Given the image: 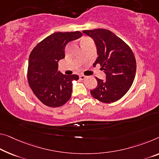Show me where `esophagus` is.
<instances>
[{
	"instance_id": "esophagus-1",
	"label": "esophagus",
	"mask_w": 159,
	"mask_h": 159,
	"mask_svg": "<svg viewBox=\"0 0 159 159\" xmlns=\"http://www.w3.org/2000/svg\"><path fill=\"white\" fill-rule=\"evenodd\" d=\"M85 78H86V76H84V75H80V79L81 80H84Z\"/></svg>"
}]
</instances>
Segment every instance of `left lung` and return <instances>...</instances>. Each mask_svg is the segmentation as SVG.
I'll list each match as a JSON object with an SVG mask.
<instances>
[{
  "label": "left lung",
  "mask_w": 159,
  "mask_h": 159,
  "mask_svg": "<svg viewBox=\"0 0 159 159\" xmlns=\"http://www.w3.org/2000/svg\"><path fill=\"white\" fill-rule=\"evenodd\" d=\"M96 44L99 64L106 74V80L96 77L97 86L90 90L92 96L104 103L120 99L130 89L136 75V63L130 47L110 30L106 29L83 30Z\"/></svg>",
  "instance_id": "1"
}]
</instances>
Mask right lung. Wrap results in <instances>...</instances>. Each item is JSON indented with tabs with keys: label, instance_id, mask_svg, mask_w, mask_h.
Instances as JSON below:
<instances>
[{
	"label": "right lung",
	"instance_id": "add662e5",
	"mask_svg": "<svg viewBox=\"0 0 159 159\" xmlns=\"http://www.w3.org/2000/svg\"><path fill=\"white\" fill-rule=\"evenodd\" d=\"M82 36L80 31L55 33L32 50L28 62V84L35 96L46 106H62L71 97L72 82L79 80V76L58 72V62L65 57L67 44Z\"/></svg>",
	"mask_w": 159,
	"mask_h": 159
}]
</instances>
